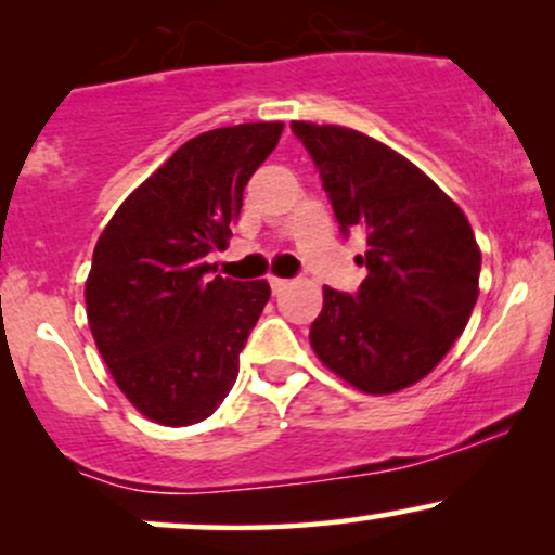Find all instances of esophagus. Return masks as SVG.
I'll list each match as a JSON object with an SVG mask.
<instances>
[{
    "mask_svg": "<svg viewBox=\"0 0 555 555\" xmlns=\"http://www.w3.org/2000/svg\"><path fill=\"white\" fill-rule=\"evenodd\" d=\"M269 284H271L273 295H279V292H282V289H284V286H286V284H289V282H286V279H282V276H273V273H271V276H269Z\"/></svg>",
    "mask_w": 555,
    "mask_h": 555,
    "instance_id": "1",
    "label": "esophagus"
}]
</instances>
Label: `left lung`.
<instances>
[{
    "mask_svg": "<svg viewBox=\"0 0 555 555\" xmlns=\"http://www.w3.org/2000/svg\"><path fill=\"white\" fill-rule=\"evenodd\" d=\"M313 156L344 232H365L358 295L323 286L310 347L365 393L417 384L462 336L480 295V247L467 216L425 171L341 125L292 122Z\"/></svg>",
    "mask_w": 555,
    "mask_h": 555,
    "instance_id": "obj_1",
    "label": "left lung"
}]
</instances>
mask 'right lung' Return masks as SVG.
<instances>
[{
	"instance_id": "obj_1",
	"label": "right lung",
	"mask_w": 555,
	"mask_h": 555,
	"mask_svg": "<svg viewBox=\"0 0 555 555\" xmlns=\"http://www.w3.org/2000/svg\"><path fill=\"white\" fill-rule=\"evenodd\" d=\"M284 122L197 135L125 197L104 227L86 279V313L114 384L167 428L211 417L234 386L240 352L271 286L211 276L242 193Z\"/></svg>"
}]
</instances>
